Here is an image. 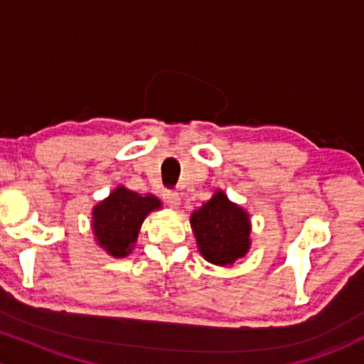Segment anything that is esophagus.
<instances>
[{
  "label": "esophagus",
  "mask_w": 364,
  "mask_h": 364,
  "mask_svg": "<svg viewBox=\"0 0 364 364\" xmlns=\"http://www.w3.org/2000/svg\"><path fill=\"white\" fill-rule=\"evenodd\" d=\"M164 200L168 202V205L173 208H178L179 203H181V196H179L178 191H164Z\"/></svg>",
  "instance_id": "34e87169"
}]
</instances>
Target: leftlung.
<instances>
[{"mask_svg":"<svg viewBox=\"0 0 364 364\" xmlns=\"http://www.w3.org/2000/svg\"><path fill=\"white\" fill-rule=\"evenodd\" d=\"M190 224L200 255L212 265H235L252 245L250 214L223 190H215L202 207L191 212Z\"/></svg>","mask_w":364,"mask_h":364,"instance_id":"8db88e82","label":"left lung"}]
</instances>
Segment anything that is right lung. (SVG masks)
<instances>
[{
  "instance_id": "obj_1",
  "label": "right lung",
  "mask_w": 364,
  "mask_h": 364,
  "mask_svg": "<svg viewBox=\"0 0 364 364\" xmlns=\"http://www.w3.org/2000/svg\"><path fill=\"white\" fill-rule=\"evenodd\" d=\"M161 208L162 202L156 195L116 186L107 198L92 208L90 225L95 243L112 258L128 257L135 248L145 217Z\"/></svg>"
}]
</instances>
